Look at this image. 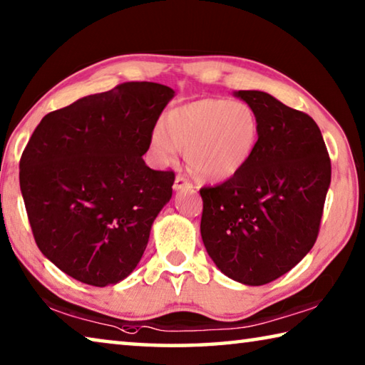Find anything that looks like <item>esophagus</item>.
I'll return each mask as SVG.
<instances>
[{
  "instance_id": "esophagus-1",
  "label": "esophagus",
  "mask_w": 365,
  "mask_h": 365,
  "mask_svg": "<svg viewBox=\"0 0 365 365\" xmlns=\"http://www.w3.org/2000/svg\"><path fill=\"white\" fill-rule=\"evenodd\" d=\"M174 190L175 191H178V190H193V185H191V182L188 180L187 177L178 174L175 177V182H174Z\"/></svg>"
}]
</instances>
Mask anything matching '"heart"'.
<instances>
[{"label": "heart", "instance_id": "b5f03b06", "mask_svg": "<svg viewBox=\"0 0 365 365\" xmlns=\"http://www.w3.org/2000/svg\"><path fill=\"white\" fill-rule=\"evenodd\" d=\"M259 140V119L248 103L205 98L172 109L165 128L151 133V153L159 164H172L187 151L191 174L205 182H224L240 174Z\"/></svg>", "mask_w": 365, "mask_h": 365}]
</instances>
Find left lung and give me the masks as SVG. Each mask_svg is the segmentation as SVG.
I'll use <instances>...</instances> for the list:
<instances>
[{"mask_svg":"<svg viewBox=\"0 0 365 365\" xmlns=\"http://www.w3.org/2000/svg\"><path fill=\"white\" fill-rule=\"evenodd\" d=\"M259 119L248 165L201 188V237L228 279L259 287L292 270L316 243L331 164L312 117L265 91L240 90Z\"/></svg>","mask_w":365,"mask_h":365,"instance_id":"obj_1","label":"left lung"}]
</instances>
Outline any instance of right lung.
Here are the masks:
<instances>
[{
	"instance_id": "add662e5",
	"label": "right lung",
	"mask_w": 365,
	"mask_h": 365,
	"mask_svg": "<svg viewBox=\"0 0 365 365\" xmlns=\"http://www.w3.org/2000/svg\"><path fill=\"white\" fill-rule=\"evenodd\" d=\"M169 86L127 82L43 117L19 164L36 246L86 285L125 279L146 250L175 175L143 160Z\"/></svg>"
}]
</instances>
